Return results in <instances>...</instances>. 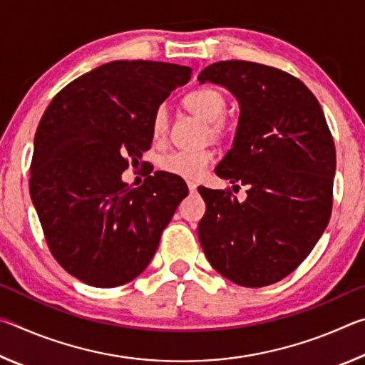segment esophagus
I'll return each mask as SVG.
<instances>
[{"label": "esophagus", "instance_id": "esophagus-1", "mask_svg": "<svg viewBox=\"0 0 365 365\" xmlns=\"http://www.w3.org/2000/svg\"><path fill=\"white\" fill-rule=\"evenodd\" d=\"M188 190H190V193H191V195H195L196 191H197V187H196L195 183H191V182H190V183H188Z\"/></svg>", "mask_w": 365, "mask_h": 365}]
</instances>
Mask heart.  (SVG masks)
Segmentation results:
<instances>
[{"mask_svg": "<svg viewBox=\"0 0 365 365\" xmlns=\"http://www.w3.org/2000/svg\"><path fill=\"white\" fill-rule=\"evenodd\" d=\"M183 104L191 113L200 117V119L211 122L209 130L212 135L219 137L228 130V123L224 119L225 110V96L219 90L212 86H201L196 88L183 98ZM169 122H168V109L165 106L156 108L151 122L153 138L156 141H163L168 135ZM215 154L212 150H178L172 151L160 159V168L168 174L177 175L185 180H197L205 175V172L212 164Z\"/></svg>", "mask_w": 365, "mask_h": 365, "instance_id": "1", "label": "heart"}]
</instances>
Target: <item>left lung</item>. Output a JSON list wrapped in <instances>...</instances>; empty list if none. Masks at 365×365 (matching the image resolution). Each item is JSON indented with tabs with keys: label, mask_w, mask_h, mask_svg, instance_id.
I'll list each match as a JSON object with an SVG mask.
<instances>
[{
	"label": "left lung",
	"mask_w": 365,
	"mask_h": 365,
	"mask_svg": "<svg viewBox=\"0 0 365 365\" xmlns=\"http://www.w3.org/2000/svg\"><path fill=\"white\" fill-rule=\"evenodd\" d=\"M197 80L227 86L240 101L237 137L215 174L248 187L243 202L230 190L197 188L206 202L200 243L225 279L272 285L304 261L330 220L331 132L312 91L277 67L220 61Z\"/></svg>",
	"instance_id": "obj_1"
}]
</instances>
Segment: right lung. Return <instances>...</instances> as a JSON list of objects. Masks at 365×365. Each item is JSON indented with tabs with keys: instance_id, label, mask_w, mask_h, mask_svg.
<instances>
[{
	"instance_id": "1",
	"label": "right lung",
	"mask_w": 365,
	"mask_h": 365,
	"mask_svg": "<svg viewBox=\"0 0 365 365\" xmlns=\"http://www.w3.org/2000/svg\"><path fill=\"white\" fill-rule=\"evenodd\" d=\"M190 77L178 64L114 61L72 80L41 117L30 196L53 257L86 285L138 277L188 195L168 172L148 174L137 188L120 175L151 148L154 110Z\"/></svg>"
}]
</instances>
